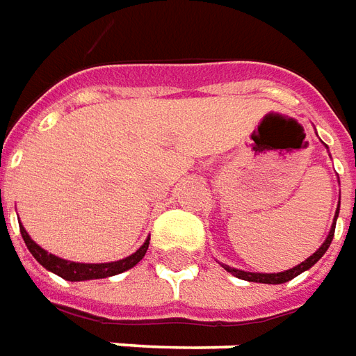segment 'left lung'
I'll list each match as a JSON object with an SVG mask.
<instances>
[{"label": "left lung", "mask_w": 356, "mask_h": 356, "mask_svg": "<svg viewBox=\"0 0 356 356\" xmlns=\"http://www.w3.org/2000/svg\"><path fill=\"white\" fill-rule=\"evenodd\" d=\"M337 216H339V203H337V209H335L334 214V222H332V228L327 232L326 239H324V243L314 251V253L309 257V259H305L303 263L297 264L293 268H289V270L284 272H270V274H266V272H247V270H238V268H234V266H228V264H222V268L226 272H230L232 276H236L239 280H247V282H259V284H286L289 280H293L295 276H299V274H303L305 270H309L312 268L314 264L318 263L320 259H322V254L326 253L327 247L332 243V239H334V232H335V220H337Z\"/></svg>", "instance_id": "8db88e82"}]
</instances>
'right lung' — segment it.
Segmentation results:
<instances>
[{"instance_id":"add662e5","label":"right lung","mask_w":356,"mask_h":356,"mask_svg":"<svg viewBox=\"0 0 356 356\" xmlns=\"http://www.w3.org/2000/svg\"><path fill=\"white\" fill-rule=\"evenodd\" d=\"M19 226H21L24 243H26L29 251L38 263L42 264L45 270L53 272V274L61 276L63 280H69V282H86V280L109 278V276L122 274V272L130 270L132 266L140 263L147 253V247H149V238H147L136 253L126 257V259H120V261H113V263H74V261H65L61 257L47 253L45 249H42L34 239L30 238L29 232L24 230V226L21 222H19Z\"/></svg>"}]
</instances>
